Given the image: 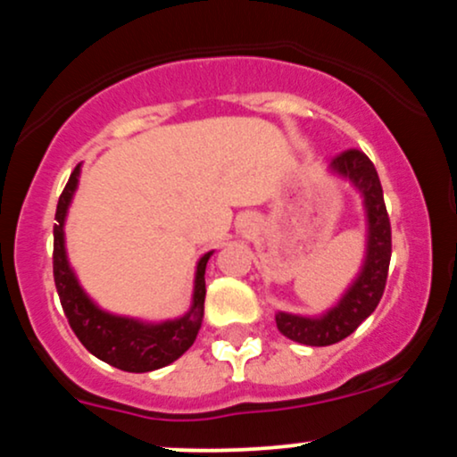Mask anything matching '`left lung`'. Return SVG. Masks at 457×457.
I'll return each instance as SVG.
<instances>
[{
    "mask_svg": "<svg viewBox=\"0 0 457 457\" xmlns=\"http://www.w3.org/2000/svg\"><path fill=\"white\" fill-rule=\"evenodd\" d=\"M333 174L351 180L361 194L366 209V257L360 274L346 289L345 296L322 316L309 318L277 312V327L283 336L298 345L328 346L351 336L375 312L386 289L387 268L392 254V230L387 218L384 189L375 165L361 150H346L331 161Z\"/></svg>",
    "mask_w": 457,
    "mask_h": 457,
    "instance_id": "obj_1",
    "label": "left lung"
}]
</instances>
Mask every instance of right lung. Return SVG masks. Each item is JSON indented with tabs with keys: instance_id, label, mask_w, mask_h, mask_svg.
Masks as SVG:
<instances>
[{
	"instance_id": "right-lung-1",
	"label": "right lung",
	"mask_w": 457,
	"mask_h": 457,
	"mask_svg": "<svg viewBox=\"0 0 457 457\" xmlns=\"http://www.w3.org/2000/svg\"><path fill=\"white\" fill-rule=\"evenodd\" d=\"M80 165L71 171L56 207L54 224V283L70 327L82 346L97 360L126 372H150L179 360L194 345L204 316V270L213 250L195 266L194 298L185 316L165 322H144L104 312L87 296L67 262L65 218L78 187Z\"/></svg>"
}]
</instances>
